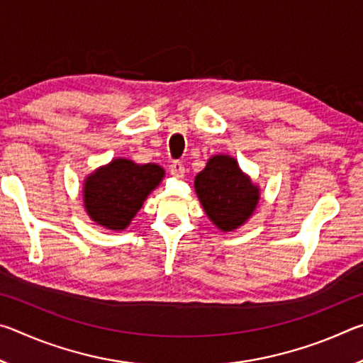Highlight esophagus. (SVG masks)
<instances>
[{"instance_id":"34e87169","label":"esophagus","mask_w":363,"mask_h":363,"mask_svg":"<svg viewBox=\"0 0 363 363\" xmlns=\"http://www.w3.org/2000/svg\"><path fill=\"white\" fill-rule=\"evenodd\" d=\"M169 171L174 177H184V174H186V167H184L182 162H177L176 160V162L169 164Z\"/></svg>"}]
</instances>
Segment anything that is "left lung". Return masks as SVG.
<instances>
[{
	"label": "left lung",
	"mask_w": 363,
	"mask_h": 363,
	"mask_svg": "<svg viewBox=\"0 0 363 363\" xmlns=\"http://www.w3.org/2000/svg\"><path fill=\"white\" fill-rule=\"evenodd\" d=\"M195 190L208 218L224 232L242 225L259 200V190L229 155L208 160L205 169L195 177Z\"/></svg>",
	"instance_id": "left-lung-1"
}]
</instances>
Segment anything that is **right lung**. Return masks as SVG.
<instances>
[{"mask_svg":"<svg viewBox=\"0 0 363 363\" xmlns=\"http://www.w3.org/2000/svg\"><path fill=\"white\" fill-rule=\"evenodd\" d=\"M163 176V168L155 163L138 164L131 160L116 158L86 179V211L107 229H125Z\"/></svg>","mask_w":363,"mask_h":363,"instance_id":"add662e5","label":"right lung"}]
</instances>
